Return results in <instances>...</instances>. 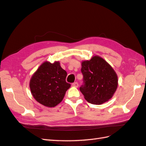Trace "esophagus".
Segmentation results:
<instances>
[{
	"label": "esophagus",
	"mask_w": 146,
	"mask_h": 146,
	"mask_svg": "<svg viewBox=\"0 0 146 146\" xmlns=\"http://www.w3.org/2000/svg\"><path fill=\"white\" fill-rule=\"evenodd\" d=\"M72 85L73 86H75V87H78V82H74V83H72Z\"/></svg>",
	"instance_id": "1"
}]
</instances>
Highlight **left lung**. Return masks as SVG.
I'll list each match as a JSON object with an SVG mask.
<instances>
[{"label": "left lung", "mask_w": 146, "mask_h": 146, "mask_svg": "<svg viewBox=\"0 0 146 146\" xmlns=\"http://www.w3.org/2000/svg\"><path fill=\"white\" fill-rule=\"evenodd\" d=\"M83 84L80 90L85 100L100 105L110 99L116 91L118 79L116 73L103 58L97 56L82 63Z\"/></svg>", "instance_id": "obj_1"}]
</instances>
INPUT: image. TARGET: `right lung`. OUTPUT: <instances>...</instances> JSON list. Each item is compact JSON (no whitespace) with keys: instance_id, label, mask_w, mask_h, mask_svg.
<instances>
[{"instance_id":"1","label":"right lung","mask_w":146,"mask_h":146,"mask_svg":"<svg viewBox=\"0 0 146 146\" xmlns=\"http://www.w3.org/2000/svg\"><path fill=\"white\" fill-rule=\"evenodd\" d=\"M66 71L59 62H44L30 80L31 94L37 102L48 107H54L63 100L70 87L66 82Z\"/></svg>"}]
</instances>
